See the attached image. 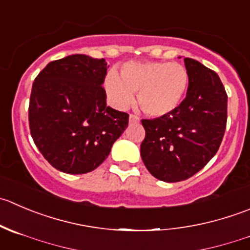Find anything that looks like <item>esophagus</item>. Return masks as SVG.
Wrapping results in <instances>:
<instances>
[{"mask_svg":"<svg viewBox=\"0 0 250 250\" xmlns=\"http://www.w3.org/2000/svg\"><path fill=\"white\" fill-rule=\"evenodd\" d=\"M139 121H140V118L138 117V116L130 113V115H129V123H130V125H133V123H138Z\"/></svg>","mask_w":250,"mask_h":250,"instance_id":"esophagus-1","label":"esophagus"}]
</instances>
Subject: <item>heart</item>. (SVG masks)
I'll use <instances>...</instances> for the list:
<instances>
[{"mask_svg": "<svg viewBox=\"0 0 250 250\" xmlns=\"http://www.w3.org/2000/svg\"><path fill=\"white\" fill-rule=\"evenodd\" d=\"M189 76L181 63L169 62H127L121 76L110 72L105 89L111 103L118 108L132 104L138 91V104L145 113L155 117L173 112L183 100Z\"/></svg>", "mask_w": 250, "mask_h": 250, "instance_id": "heart-1", "label": "heart"}]
</instances>
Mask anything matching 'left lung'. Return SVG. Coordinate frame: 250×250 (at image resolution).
Returning <instances> with one entry per match:
<instances>
[{"label": "left lung", "mask_w": 250, "mask_h": 250, "mask_svg": "<svg viewBox=\"0 0 250 250\" xmlns=\"http://www.w3.org/2000/svg\"><path fill=\"white\" fill-rule=\"evenodd\" d=\"M189 84L184 100L168 115L142 120L140 155L147 171L164 182L189 178L219 150L227 123V94L216 72L184 58Z\"/></svg>", "instance_id": "1"}]
</instances>
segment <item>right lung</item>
Returning <instances> with one entry per match:
<instances>
[{
  "label": "right lung",
  "instance_id": "1",
  "mask_svg": "<svg viewBox=\"0 0 250 250\" xmlns=\"http://www.w3.org/2000/svg\"><path fill=\"white\" fill-rule=\"evenodd\" d=\"M104 58L72 55L50 62L35 78L29 128L56 169L83 174L100 166L128 125L129 115L106 106Z\"/></svg>",
  "mask_w": 250,
  "mask_h": 250
}]
</instances>
